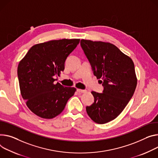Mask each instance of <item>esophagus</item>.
Masks as SVG:
<instances>
[{
	"label": "esophagus",
	"instance_id": "esophagus-1",
	"mask_svg": "<svg viewBox=\"0 0 158 158\" xmlns=\"http://www.w3.org/2000/svg\"><path fill=\"white\" fill-rule=\"evenodd\" d=\"M77 91L78 93H86L87 91L85 90V89H77Z\"/></svg>",
	"mask_w": 158,
	"mask_h": 158
}]
</instances>
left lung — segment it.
<instances>
[{
  "mask_svg": "<svg viewBox=\"0 0 158 158\" xmlns=\"http://www.w3.org/2000/svg\"><path fill=\"white\" fill-rule=\"evenodd\" d=\"M81 46L104 87L102 93L91 92L94 103L86 106V111L94 122L106 123L119 115L134 93L137 81L134 64L110 43L82 39Z\"/></svg>",
  "mask_w": 158,
  "mask_h": 158,
  "instance_id": "8db88e82",
  "label": "left lung"
}]
</instances>
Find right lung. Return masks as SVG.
<instances>
[{"label": "right lung", "mask_w": 158, "mask_h": 158, "mask_svg": "<svg viewBox=\"0 0 158 158\" xmlns=\"http://www.w3.org/2000/svg\"><path fill=\"white\" fill-rule=\"evenodd\" d=\"M80 39L51 40L33 46L20 61L18 76L27 106L37 116L53 118L65 108L76 89L54 84L53 76L64 71L67 57Z\"/></svg>", "instance_id": "add662e5"}]
</instances>
